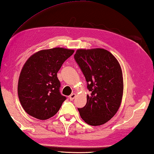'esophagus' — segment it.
Returning a JSON list of instances; mask_svg holds the SVG:
<instances>
[{"mask_svg": "<svg viewBox=\"0 0 154 154\" xmlns=\"http://www.w3.org/2000/svg\"><path fill=\"white\" fill-rule=\"evenodd\" d=\"M75 97H76V94H71L69 96V99L71 100H72L75 98Z\"/></svg>", "mask_w": 154, "mask_h": 154, "instance_id": "34e87169", "label": "esophagus"}]
</instances>
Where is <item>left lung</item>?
I'll return each mask as SVG.
<instances>
[{
    "label": "left lung",
    "instance_id": "left-lung-1",
    "mask_svg": "<svg viewBox=\"0 0 154 154\" xmlns=\"http://www.w3.org/2000/svg\"><path fill=\"white\" fill-rule=\"evenodd\" d=\"M83 72L91 95L83 108H78L86 123L99 126L117 112L123 94L122 69L116 58L103 48L78 49L74 56Z\"/></svg>",
    "mask_w": 154,
    "mask_h": 154
}]
</instances>
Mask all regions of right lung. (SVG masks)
Listing matches in <instances>:
<instances>
[{
  "label": "right lung",
  "instance_id": "add662e5",
  "mask_svg": "<svg viewBox=\"0 0 154 154\" xmlns=\"http://www.w3.org/2000/svg\"><path fill=\"white\" fill-rule=\"evenodd\" d=\"M74 50L63 48L42 50L24 64L18 82V96L29 115L46 120L59 110L66 97L60 93L57 72Z\"/></svg>",
  "mask_w": 154,
  "mask_h": 154
}]
</instances>
